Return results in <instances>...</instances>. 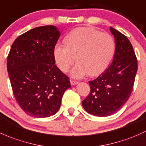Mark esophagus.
Wrapping results in <instances>:
<instances>
[{
    "instance_id": "34e87169",
    "label": "esophagus",
    "mask_w": 146,
    "mask_h": 146,
    "mask_svg": "<svg viewBox=\"0 0 146 146\" xmlns=\"http://www.w3.org/2000/svg\"><path fill=\"white\" fill-rule=\"evenodd\" d=\"M70 83H71V85H76V84H77L79 82L74 80H70Z\"/></svg>"
}]
</instances>
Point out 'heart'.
Here are the masks:
<instances>
[{
  "mask_svg": "<svg viewBox=\"0 0 146 146\" xmlns=\"http://www.w3.org/2000/svg\"><path fill=\"white\" fill-rule=\"evenodd\" d=\"M64 42L55 46V62L61 71L67 72L77 60L71 72L72 76L76 79L87 74L96 76L104 71L115 50V40L110 34L90 27L74 29Z\"/></svg>",
  "mask_w": 146,
  "mask_h": 146,
  "instance_id": "b5f03b06",
  "label": "heart"
}]
</instances>
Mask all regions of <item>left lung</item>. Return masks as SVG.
<instances>
[{
    "label": "left lung",
    "instance_id": "left-lung-1",
    "mask_svg": "<svg viewBox=\"0 0 146 146\" xmlns=\"http://www.w3.org/2000/svg\"><path fill=\"white\" fill-rule=\"evenodd\" d=\"M115 40L113 60L101 75L88 82L90 93L82 101L87 112L107 117L117 112L128 100L138 69L133 46L126 36L110 27Z\"/></svg>",
    "mask_w": 146,
    "mask_h": 146
}]
</instances>
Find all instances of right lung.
I'll return each mask as SVG.
<instances>
[{
    "instance_id": "right-lung-1",
    "label": "right lung",
    "mask_w": 146,
    "mask_h": 146,
    "mask_svg": "<svg viewBox=\"0 0 146 146\" xmlns=\"http://www.w3.org/2000/svg\"><path fill=\"white\" fill-rule=\"evenodd\" d=\"M60 36L52 25L27 31L13 42L7 69L13 94L30 116L48 117L59 110L69 77L55 64L54 49Z\"/></svg>"
}]
</instances>
